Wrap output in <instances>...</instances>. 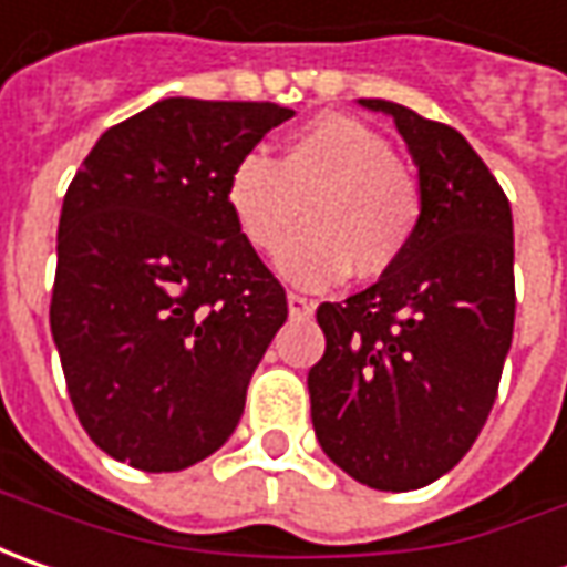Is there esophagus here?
<instances>
[{
    "instance_id": "34e87169",
    "label": "esophagus",
    "mask_w": 567,
    "mask_h": 567,
    "mask_svg": "<svg viewBox=\"0 0 567 567\" xmlns=\"http://www.w3.org/2000/svg\"><path fill=\"white\" fill-rule=\"evenodd\" d=\"M313 310H317V303L310 301V298H303V295H288V313H291L295 320L313 317Z\"/></svg>"
}]
</instances>
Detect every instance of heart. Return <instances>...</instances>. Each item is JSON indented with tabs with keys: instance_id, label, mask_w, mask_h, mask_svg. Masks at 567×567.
I'll list each match as a JSON object with an SVG mask.
<instances>
[{
	"instance_id": "obj_1",
	"label": "heart",
	"mask_w": 567,
	"mask_h": 567,
	"mask_svg": "<svg viewBox=\"0 0 567 567\" xmlns=\"http://www.w3.org/2000/svg\"><path fill=\"white\" fill-rule=\"evenodd\" d=\"M276 269L298 288H329L354 269L380 279L414 241L423 213L417 178L392 144L354 115L326 112L288 134L279 159L245 153L225 175V209L254 250H272Z\"/></svg>"
}]
</instances>
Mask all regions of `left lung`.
I'll return each instance as SVG.
<instances>
[{
    "mask_svg": "<svg viewBox=\"0 0 567 567\" xmlns=\"http://www.w3.org/2000/svg\"><path fill=\"white\" fill-rule=\"evenodd\" d=\"M417 166L414 241L380 282L320 303L310 367L322 452L370 489H420L458 464L496 401L515 332V228L493 172L455 127L389 100Z\"/></svg>",
    "mask_w": 567,
    "mask_h": 567,
    "instance_id": "1",
    "label": "left lung"
}]
</instances>
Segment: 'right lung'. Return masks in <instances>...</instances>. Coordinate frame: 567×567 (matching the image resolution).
I'll return each mask as SVG.
<instances>
[{
  "label": "right lung",
  "instance_id": "right-lung-1",
  "mask_svg": "<svg viewBox=\"0 0 567 567\" xmlns=\"http://www.w3.org/2000/svg\"><path fill=\"white\" fill-rule=\"evenodd\" d=\"M295 112L168 96L109 127L69 185L50 326L81 426L137 471L235 433L285 288L225 209V175Z\"/></svg>",
  "mask_w": 567,
  "mask_h": 567
}]
</instances>
